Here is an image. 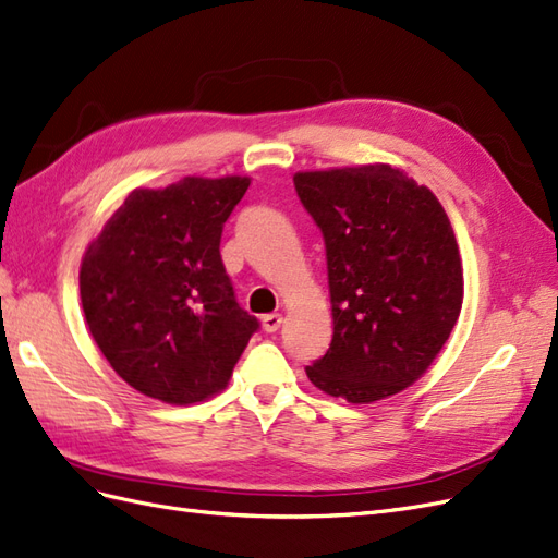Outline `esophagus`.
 Instances as JSON below:
<instances>
[{"label": "esophagus", "mask_w": 558, "mask_h": 558, "mask_svg": "<svg viewBox=\"0 0 558 558\" xmlns=\"http://www.w3.org/2000/svg\"><path fill=\"white\" fill-rule=\"evenodd\" d=\"M283 324V316L281 314H265L263 316V328L265 332H277Z\"/></svg>", "instance_id": "34e87169"}]
</instances>
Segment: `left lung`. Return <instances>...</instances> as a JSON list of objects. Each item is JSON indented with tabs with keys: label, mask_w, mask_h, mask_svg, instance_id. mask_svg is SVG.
Masks as SVG:
<instances>
[{
	"label": "left lung",
	"mask_w": 558,
	"mask_h": 558,
	"mask_svg": "<svg viewBox=\"0 0 558 558\" xmlns=\"http://www.w3.org/2000/svg\"><path fill=\"white\" fill-rule=\"evenodd\" d=\"M326 242L332 342L307 367L332 398L375 402L414 384L463 305V267L437 197L391 165L293 177Z\"/></svg>",
	"instance_id": "obj_1"
}]
</instances>
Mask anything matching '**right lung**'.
<instances>
[{"instance_id": "obj_1", "label": "right lung", "mask_w": 558, "mask_h": 558, "mask_svg": "<svg viewBox=\"0 0 558 558\" xmlns=\"http://www.w3.org/2000/svg\"><path fill=\"white\" fill-rule=\"evenodd\" d=\"M246 177L132 191L81 263V305L111 367L140 393L199 402L228 386L258 318L238 305L223 223Z\"/></svg>"}]
</instances>
